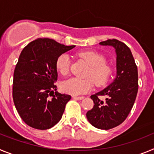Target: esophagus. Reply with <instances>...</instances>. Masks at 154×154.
Returning <instances> with one entry per match:
<instances>
[{
  "label": "esophagus",
  "instance_id": "1",
  "mask_svg": "<svg viewBox=\"0 0 154 154\" xmlns=\"http://www.w3.org/2000/svg\"><path fill=\"white\" fill-rule=\"evenodd\" d=\"M72 98H73V99H78V100H82V99H84V96H73Z\"/></svg>",
  "mask_w": 154,
  "mask_h": 154
}]
</instances>
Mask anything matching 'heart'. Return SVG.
<instances>
[{"label":"heart","instance_id":"obj_1","mask_svg":"<svg viewBox=\"0 0 154 154\" xmlns=\"http://www.w3.org/2000/svg\"><path fill=\"white\" fill-rule=\"evenodd\" d=\"M89 65L85 79L72 78L62 83L61 88L65 93L73 96L82 95L90 92L94 84L99 87L108 83L112 74V68L106 62L103 55L92 51H82L78 54ZM55 66L58 72L62 75H67L69 72L70 58L67 54H62L57 58Z\"/></svg>","mask_w":154,"mask_h":154}]
</instances>
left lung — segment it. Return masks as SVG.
<instances>
[{"instance_id": "8db88e82", "label": "left lung", "mask_w": 154, "mask_h": 154, "mask_svg": "<svg viewBox=\"0 0 154 154\" xmlns=\"http://www.w3.org/2000/svg\"><path fill=\"white\" fill-rule=\"evenodd\" d=\"M99 44L116 49V77L106 89L91 96L94 106L86 117L96 128L107 130L120 125L131 111L138 92V71L131 51L123 42L109 39ZM99 96H106V100Z\"/></svg>"}]
</instances>
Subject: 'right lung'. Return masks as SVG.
Here are the masks:
<instances>
[{
    "label": "right lung",
    "instance_id": "right-lung-1",
    "mask_svg": "<svg viewBox=\"0 0 154 154\" xmlns=\"http://www.w3.org/2000/svg\"><path fill=\"white\" fill-rule=\"evenodd\" d=\"M74 47L53 39L38 38L21 51L14 72L12 96L17 112L31 127L48 130L62 119L71 96L56 91L55 62L59 55Z\"/></svg>",
    "mask_w": 154,
    "mask_h": 154
}]
</instances>
